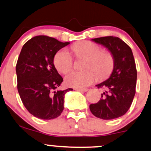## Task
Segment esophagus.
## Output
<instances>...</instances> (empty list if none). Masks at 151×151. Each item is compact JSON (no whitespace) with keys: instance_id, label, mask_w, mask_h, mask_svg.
Wrapping results in <instances>:
<instances>
[{"instance_id":"obj_1","label":"esophagus","mask_w":151,"mask_h":151,"mask_svg":"<svg viewBox=\"0 0 151 151\" xmlns=\"http://www.w3.org/2000/svg\"><path fill=\"white\" fill-rule=\"evenodd\" d=\"M75 90L79 91H84V92H86V91H87L89 89H88L87 88H84V89H75Z\"/></svg>"}]
</instances>
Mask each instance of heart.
Listing matches in <instances>:
<instances>
[{
    "label": "heart",
    "mask_w": 151,
    "mask_h": 151,
    "mask_svg": "<svg viewBox=\"0 0 151 151\" xmlns=\"http://www.w3.org/2000/svg\"><path fill=\"white\" fill-rule=\"evenodd\" d=\"M72 50L77 59H86L83 72H72L65 77V83L72 87L81 89L92 84L96 79L103 80L111 74L114 67V58L112 54L101 51L96 43L91 41H82L72 46ZM54 65L59 72L66 74L72 70L73 58L65 49L55 54Z\"/></svg>",
    "instance_id": "1"
}]
</instances>
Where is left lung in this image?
Returning a JSON list of instances; mask_svg holds the SVG:
<instances>
[{"label": "left lung", "instance_id": "left-lung-1", "mask_svg": "<svg viewBox=\"0 0 151 151\" xmlns=\"http://www.w3.org/2000/svg\"><path fill=\"white\" fill-rule=\"evenodd\" d=\"M91 40L104 46L113 55L114 67L106 80L96 85L104 89L97 103L90 104L93 116L104 120L122 116L128 111L136 93L137 70L131 47L119 37L107 36Z\"/></svg>", "mask_w": 151, "mask_h": 151}]
</instances>
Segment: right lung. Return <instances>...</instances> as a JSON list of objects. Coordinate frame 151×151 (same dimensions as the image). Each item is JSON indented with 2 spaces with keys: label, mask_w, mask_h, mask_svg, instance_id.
I'll list each match as a JSON object with an SVG mask.
<instances>
[{
  "label": "right lung",
  "mask_w": 151,
  "mask_h": 151,
  "mask_svg": "<svg viewBox=\"0 0 151 151\" xmlns=\"http://www.w3.org/2000/svg\"><path fill=\"white\" fill-rule=\"evenodd\" d=\"M70 42L38 35L22 47L17 62L18 91L24 106L38 119L58 117L64 109L65 93L72 89L58 90L63 79L54 65L55 54Z\"/></svg>",
  "instance_id": "add662e5"
}]
</instances>
